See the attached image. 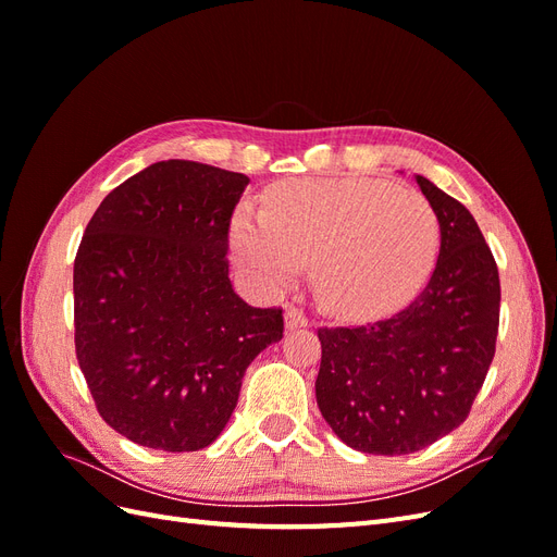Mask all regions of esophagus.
I'll use <instances>...</instances> for the list:
<instances>
[{"label": "esophagus", "mask_w": 557, "mask_h": 557, "mask_svg": "<svg viewBox=\"0 0 557 557\" xmlns=\"http://www.w3.org/2000/svg\"><path fill=\"white\" fill-rule=\"evenodd\" d=\"M307 325H309V318L299 309H295V307L285 309V327L297 330V327H307Z\"/></svg>", "instance_id": "1"}]
</instances>
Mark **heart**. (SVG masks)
<instances>
[{"mask_svg":"<svg viewBox=\"0 0 557 557\" xmlns=\"http://www.w3.org/2000/svg\"><path fill=\"white\" fill-rule=\"evenodd\" d=\"M230 246L260 290L285 288L313 262L320 305L336 315H369L423 283L440 221L423 195L387 181L299 178L264 195V215L237 213Z\"/></svg>","mask_w":557,"mask_h":557,"instance_id":"b5f03b06","label":"heart"}]
</instances>
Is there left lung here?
I'll list each match as a JSON object with an SVG mask.
<instances>
[{"mask_svg":"<svg viewBox=\"0 0 557 557\" xmlns=\"http://www.w3.org/2000/svg\"><path fill=\"white\" fill-rule=\"evenodd\" d=\"M440 221L434 272L411 305L360 327H320L318 409L362 453L407 455L465 423L495 358L499 274L458 199L416 176Z\"/></svg>","mask_w":557,"mask_h":557,"instance_id":"obj_1","label":"left lung"}]
</instances>
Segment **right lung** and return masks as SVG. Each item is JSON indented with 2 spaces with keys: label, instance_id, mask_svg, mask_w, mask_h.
<instances>
[{
  "label": "right lung",
  "instance_id": "1",
  "mask_svg": "<svg viewBox=\"0 0 557 557\" xmlns=\"http://www.w3.org/2000/svg\"><path fill=\"white\" fill-rule=\"evenodd\" d=\"M246 174L164 160L111 190L74 262L76 358L97 411L129 442L185 453L218 440L281 309L234 293L227 230Z\"/></svg>",
  "mask_w": 557,
  "mask_h": 557
}]
</instances>
